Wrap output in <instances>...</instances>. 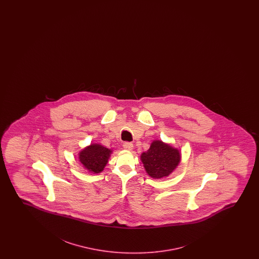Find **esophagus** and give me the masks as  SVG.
I'll list each match as a JSON object with an SVG mask.
<instances>
[{"label":"esophagus","instance_id":"esophagus-1","mask_svg":"<svg viewBox=\"0 0 259 259\" xmlns=\"http://www.w3.org/2000/svg\"><path fill=\"white\" fill-rule=\"evenodd\" d=\"M123 147H124V149L125 150L131 151L133 148H134V145H133V143H131V142H124V144H123Z\"/></svg>","mask_w":259,"mask_h":259}]
</instances>
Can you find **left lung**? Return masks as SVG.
Instances as JSON below:
<instances>
[{
	"mask_svg": "<svg viewBox=\"0 0 259 259\" xmlns=\"http://www.w3.org/2000/svg\"><path fill=\"white\" fill-rule=\"evenodd\" d=\"M141 161L149 177L163 179L172 174L181 161V152L169 143L155 140L149 149L142 153Z\"/></svg>",
	"mask_w": 259,
	"mask_h": 259,
	"instance_id": "left-lung-1",
	"label": "left lung"
}]
</instances>
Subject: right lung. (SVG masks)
I'll return each instance as SVG.
<instances>
[{
	"label": "right lung",
	"mask_w": 259,
	"mask_h": 259,
	"mask_svg": "<svg viewBox=\"0 0 259 259\" xmlns=\"http://www.w3.org/2000/svg\"><path fill=\"white\" fill-rule=\"evenodd\" d=\"M112 150L100 143H92L78 152V160L85 170L100 174L109 162Z\"/></svg>",
	"instance_id": "1"
}]
</instances>
